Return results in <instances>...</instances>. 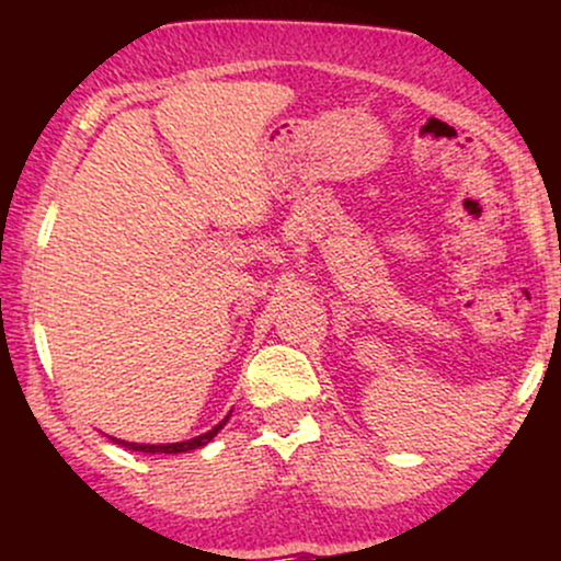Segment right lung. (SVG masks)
<instances>
[{
  "label": "right lung",
  "mask_w": 561,
  "mask_h": 561,
  "mask_svg": "<svg viewBox=\"0 0 561 561\" xmlns=\"http://www.w3.org/2000/svg\"><path fill=\"white\" fill-rule=\"evenodd\" d=\"M227 422H229V416H224V420L218 422L214 430H208L205 435H197V437H192V440H182V443H158V446H150V443H128V440H118V437H113V440L128 450H141V454H186V450H195L199 446H205V443L214 440V437L218 435V430H221Z\"/></svg>",
  "instance_id": "obj_1"
}]
</instances>
